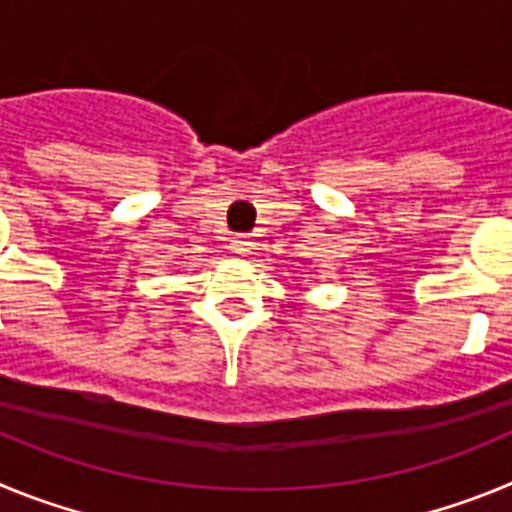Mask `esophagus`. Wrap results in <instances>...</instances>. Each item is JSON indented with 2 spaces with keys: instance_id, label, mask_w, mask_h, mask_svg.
I'll return each mask as SVG.
<instances>
[{
  "instance_id": "1",
  "label": "esophagus",
  "mask_w": 512,
  "mask_h": 512,
  "mask_svg": "<svg viewBox=\"0 0 512 512\" xmlns=\"http://www.w3.org/2000/svg\"><path fill=\"white\" fill-rule=\"evenodd\" d=\"M230 248H233V253H238V256H248V253L253 251V241L248 235H235Z\"/></svg>"
}]
</instances>
